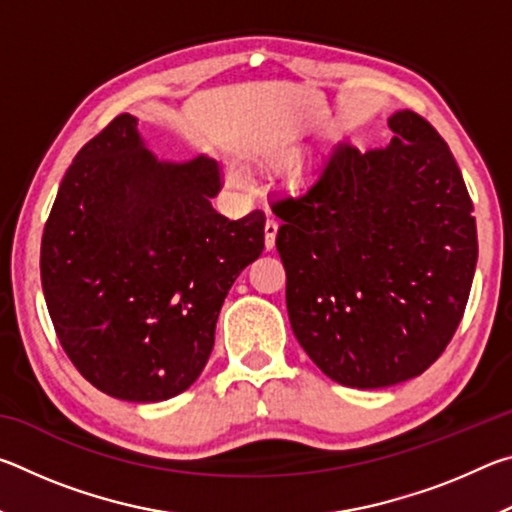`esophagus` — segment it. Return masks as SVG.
I'll return each instance as SVG.
<instances>
[{
  "mask_svg": "<svg viewBox=\"0 0 512 512\" xmlns=\"http://www.w3.org/2000/svg\"><path fill=\"white\" fill-rule=\"evenodd\" d=\"M275 235H277V219L273 214H268V219H266V225H264V244H266V248L271 250L273 246H275Z\"/></svg>",
  "mask_w": 512,
  "mask_h": 512,
  "instance_id": "obj_1",
  "label": "esophagus"
}]
</instances>
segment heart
<instances>
[{
  "label": "heart",
  "mask_w": 512,
  "mask_h": 512,
  "mask_svg": "<svg viewBox=\"0 0 512 512\" xmlns=\"http://www.w3.org/2000/svg\"><path fill=\"white\" fill-rule=\"evenodd\" d=\"M232 176H235V178H239V171H232Z\"/></svg>",
  "instance_id": "b5f03b06"
}]
</instances>
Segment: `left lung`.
<instances>
[{"label":"left lung","mask_w":512,"mask_h":512,"mask_svg":"<svg viewBox=\"0 0 512 512\" xmlns=\"http://www.w3.org/2000/svg\"><path fill=\"white\" fill-rule=\"evenodd\" d=\"M388 146L341 142L318 178L273 201L291 329L329 379L384 388L452 341L479 257L474 207L447 142L400 110Z\"/></svg>","instance_id":"left-lung-1"}]
</instances>
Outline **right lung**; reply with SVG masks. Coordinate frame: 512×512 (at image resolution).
Here are the masks:
<instances>
[{"mask_svg":"<svg viewBox=\"0 0 512 512\" xmlns=\"http://www.w3.org/2000/svg\"><path fill=\"white\" fill-rule=\"evenodd\" d=\"M221 187L210 158H155L128 112L76 153L40 277L60 345L101 393L162 402L203 372L223 300L264 250V212L225 219Z\"/></svg>","mask_w":512,"mask_h":512,"instance_id":"obj_1","label":"right lung"}]
</instances>
